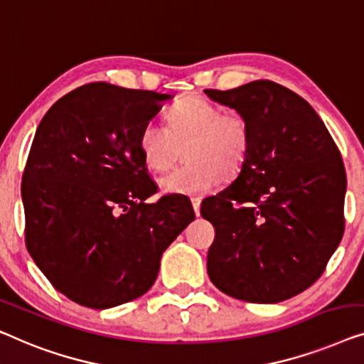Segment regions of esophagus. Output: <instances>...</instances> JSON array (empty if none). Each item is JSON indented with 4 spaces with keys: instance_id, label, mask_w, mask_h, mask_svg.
Returning <instances> with one entry per match:
<instances>
[{
    "instance_id": "esophagus-1",
    "label": "esophagus",
    "mask_w": 364,
    "mask_h": 364,
    "mask_svg": "<svg viewBox=\"0 0 364 364\" xmlns=\"http://www.w3.org/2000/svg\"><path fill=\"white\" fill-rule=\"evenodd\" d=\"M191 204H193L194 214H196V216H199V209H201V199H199V198H193V199H191Z\"/></svg>"
}]
</instances>
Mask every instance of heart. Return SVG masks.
<instances>
[{
  "mask_svg": "<svg viewBox=\"0 0 364 364\" xmlns=\"http://www.w3.org/2000/svg\"><path fill=\"white\" fill-rule=\"evenodd\" d=\"M184 160L160 180L168 194L201 196L211 191L223 178L237 175L249 155L250 130L247 120L237 112H223L221 107L203 97H186L168 114V127L148 122L138 135V151L153 171H165L176 160L180 146Z\"/></svg>",
  "mask_w": 364,
  "mask_h": 364,
  "instance_id": "heart-1",
  "label": "heart"
}]
</instances>
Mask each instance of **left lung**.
<instances>
[{"label": "left lung", "mask_w": 364, "mask_h": 364, "mask_svg": "<svg viewBox=\"0 0 364 364\" xmlns=\"http://www.w3.org/2000/svg\"><path fill=\"white\" fill-rule=\"evenodd\" d=\"M209 99L244 115L249 155L239 175L201 204L216 229L208 274L219 290L252 304H279L323 274L345 231L346 173L318 114L272 80Z\"/></svg>", "instance_id": "8db88e82"}]
</instances>
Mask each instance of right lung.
Here are the masks:
<instances>
[{
    "label": "right lung",
    "mask_w": 364,
    "mask_h": 364,
    "mask_svg": "<svg viewBox=\"0 0 364 364\" xmlns=\"http://www.w3.org/2000/svg\"><path fill=\"white\" fill-rule=\"evenodd\" d=\"M170 94L94 82L43 117L23 173L26 247L55 290L95 310L150 290L191 203L156 193L138 151L141 127Z\"/></svg>",
    "instance_id": "1"
}]
</instances>
